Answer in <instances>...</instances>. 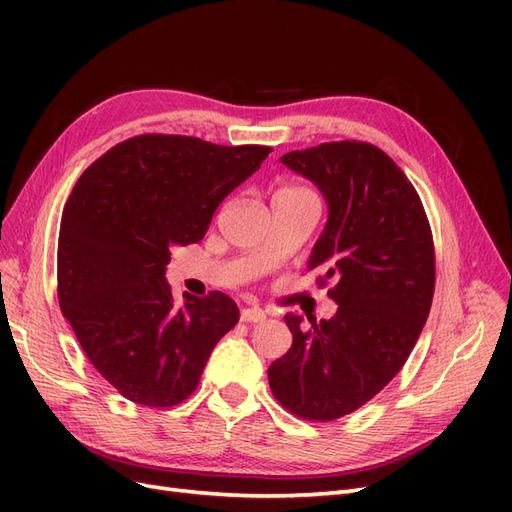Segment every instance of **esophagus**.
Masks as SVG:
<instances>
[{
	"label": "esophagus",
	"instance_id": "esophagus-1",
	"mask_svg": "<svg viewBox=\"0 0 512 512\" xmlns=\"http://www.w3.org/2000/svg\"><path fill=\"white\" fill-rule=\"evenodd\" d=\"M267 318V314L262 312L260 307H243L241 309V320L243 322H262Z\"/></svg>",
	"mask_w": 512,
	"mask_h": 512
}]
</instances>
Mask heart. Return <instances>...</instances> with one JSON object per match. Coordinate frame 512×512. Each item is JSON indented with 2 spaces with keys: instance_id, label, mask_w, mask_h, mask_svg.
<instances>
[{
  "instance_id": "b5f03b06",
  "label": "heart",
  "mask_w": 512,
  "mask_h": 512,
  "mask_svg": "<svg viewBox=\"0 0 512 512\" xmlns=\"http://www.w3.org/2000/svg\"><path fill=\"white\" fill-rule=\"evenodd\" d=\"M284 192H305V188H284Z\"/></svg>"
}]
</instances>
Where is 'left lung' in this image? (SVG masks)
<instances>
[{"label": "left lung", "mask_w": 512, "mask_h": 512, "mask_svg": "<svg viewBox=\"0 0 512 512\" xmlns=\"http://www.w3.org/2000/svg\"><path fill=\"white\" fill-rule=\"evenodd\" d=\"M284 166L327 200L307 271L335 280L329 320L286 314L290 350L271 363L275 399L309 421L361 408L404 367L433 299L436 260L421 198L384 151L342 141L290 151Z\"/></svg>", "instance_id": "obj_1"}]
</instances>
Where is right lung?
Returning a JSON list of instances; mask_svg holds the SVG:
<instances>
[{
	"label": "right lung",
	"mask_w": 512,
	"mask_h": 512,
	"mask_svg": "<svg viewBox=\"0 0 512 512\" xmlns=\"http://www.w3.org/2000/svg\"><path fill=\"white\" fill-rule=\"evenodd\" d=\"M269 153L145 134L76 181L59 226V307L91 365L134 404L183 401L237 324L226 294L185 292L177 305L164 275L170 247L203 239L213 211Z\"/></svg>",
	"instance_id": "add662e5"
}]
</instances>
